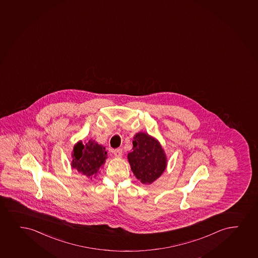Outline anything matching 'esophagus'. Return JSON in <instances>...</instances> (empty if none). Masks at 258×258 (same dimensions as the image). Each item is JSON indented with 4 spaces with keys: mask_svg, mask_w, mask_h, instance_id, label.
<instances>
[{
    "mask_svg": "<svg viewBox=\"0 0 258 258\" xmlns=\"http://www.w3.org/2000/svg\"><path fill=\"white\" fill-rule=\"evenodd\" d=\"M113 154H114V156L116 157V158H120V157L122 156V149H120V148L115 149V150L113 151Z\"/></svg>",
    "mask_w": 258,
    "mask_h": 258,
    "instance_id": "obj_1",
    "label": "esophagus"
}]
</instances>
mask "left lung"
<instances>
[{
  "instance_id": "8db88e82",
  "label": "left lung",
  "mask_w": 258,
  "mask_h": 258,
  "mask_svg": "<svg viewBox=\"0 0 258 258\" xmlns=\"http://www.w3.org/2000/svg\"><path fill=\"white\" fill-rule=\"evenodd\" d=\"M133 146V150L127 154L131 169L141 183L150 185L166 170L165 151L157 139L143 132L134 135Z\"/></svg>"
}]
</instances>
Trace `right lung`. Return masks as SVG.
<instances>
[{
	"label": "right lung",
	"instance_id": "right-lung-1",
	"mask_svg": "<svg viewBox=\"0 0 258 258\" xmlns=\"http://www.w3.org/2000/svg\"><path fill=\"white\" fill-rule=\"evenodd\" d=\"M72 168L79 173L92 179L99 173L105 160L107 152L105 147L93 140H87L85 144L82 141L74 145L72 151Z\"/></svg>",
	"mask_w": 258,
	"mask_h": 258
}]
</instances>
